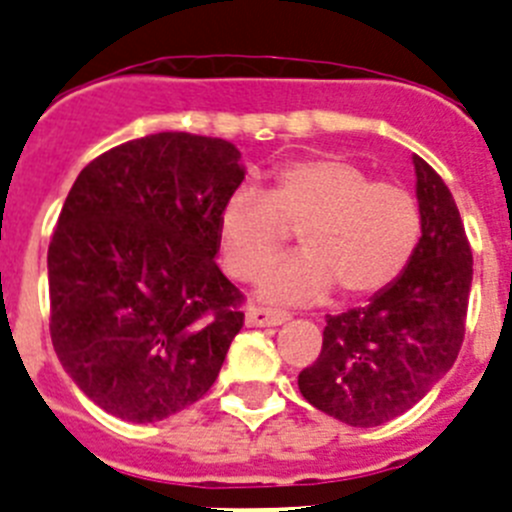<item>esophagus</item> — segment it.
<instances>
[{
  "label": "esophagus",
  "instance_id": "1",
  "mask_svg": "<svg viewBox=\"0 0 512 512\" xmlns=\"http://www.w3.org/2000/svg\"><path fill=\"white\" fill-rule=\"evenodd\" d=\"M290 319V313L278 311V308L265 306H250L245 313L247 326H280Z\"/></svg>",
  "mask_w": 512,
  "mask_h": 512
}]
</instances>
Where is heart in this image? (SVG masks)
<instances>
[{
    "mask_svg": "<svg viewBox=\"0 0 512 512\" xmlns=\"http://www.w3.org/2000/svg\"><path fill=\"white\" fill-rule=\"evenodd\" d=\"M285 229L296 232L301 252L262 275L265 301H319L331 288L359 301L408 267L423 216L413 191L375 181L352 160H290L273 170L265 191L242 186L222 204L216 245L224 270L255 280L283 252Z\"/></svg>",
    "mask_w": 512,
    "mask_h": 512,
    "instance_id": "1",
    "label": "heart"
}]
</instances>
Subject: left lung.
I'll return each mask as SVG.
<instances>
[{
    "instance_id": "8db88e82",
    "label": "left lung",
    "mask_w": 512,
    "mask_h": 512,
    "mask_svg": "<svg viewBox=\"0 0 512 512\" xmlns=\"http://www.w3.org/2000/svg\"><path fill=\"white\" fill-rule=\"evenodd\" d=\"M413 165L423 216L416 255L367 306L326 316L321 354L298 375L303 398L349 426H382L413 408L464 342L472 247L439 173L418 155Z\"/></svg>"
}]
</instances>
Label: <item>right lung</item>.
I'll use <instances>...</instances> for the list:
<instances>
[{"label": "right lung", "mask_w": 512, "mask_h": 512, "mask_svg": "<svg viewBox=\"0 0 512 512\" xmlns=\"http://www.w3.org/2000/svg\"><path fill=\"white\" fill-rule=\"evenodd\" d=\"M219 137L158 132L91 160L48 247L50 339L86 398L153 423L214 385L245 324L216 219L245 168Z\"/></svg>", "instance_id": "1"}]
</instances>
